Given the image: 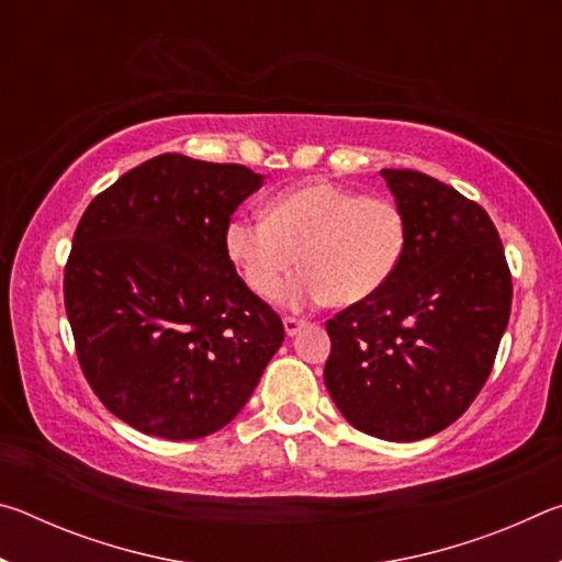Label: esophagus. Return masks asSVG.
<instances>
[{"label":"esophagus","instance_id":"1","mask_svg":"<svg viewBox=\"0 0 562 562\" xmlns=\"http://www.w3.org/2000/svg\"><path fill=\"white\" fill-rule=\"evenodd\" d=\"M282 325H284V331H288L290 337H294L304 325H307V319H300V317L288 315V317H282Z\"/></svg>","mask_w":562,"mask_h":562}]
</instances>
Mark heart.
Returning <instances> with one entry per match:
<instances>
[{
    "label": "heart",
    "instance_id": "obj_1",
    "mask_svg": "<svg viewBox=\"0 0 562 562\" xmlns=\"http://www.w3.org/2000/svg\"><path fill=\"white\" fill-rule=\"evenodd\" d=\"M408 245L402 205L329 180H312L272 198L268 217L237 215L225 227V252L258 297L284 302H364L394 278Z\"/></svg>",
    "mask_w": 562,
    "mask_h": 562
}]
</instances>
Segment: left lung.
Segmentation results:
<instances>
[{
  "instance_id": "8db88e82",
  "label": "left lung",
  "mask_w": 562,
  "mask_h": 562,
  "mask_svg": "<svg viewBox=\"0 0 562 562\" xmlns=\"http://www.w3.org/2000/svg\"><path fill=\"white\" fill-rule=\"evenodd\" d=\"M382 176L406 215L408 245L374 297L327 322L325 384L355 429L418 441L453 424L486 384L513 282L479 203L418 170Z\"/></svg>"
}]
</instances>
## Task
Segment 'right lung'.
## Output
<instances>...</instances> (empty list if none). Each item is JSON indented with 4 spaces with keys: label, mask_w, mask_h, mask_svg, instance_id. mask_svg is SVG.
<instances>
[{
    "label": "right lung",
    "mask_w": 562,
    "mask_h": 562,
    "mask_svg": "<svg viewBox=\"0 0 562 562\" xmlns=\"http://www.w3.org/2000/svg\"><path fill=\"white\" fill-rule=\"evenodd\" d=\"M262 176L164 154L83 211L64 268L76 357L93 394L133 429L170 441L223 429L284 339L237 274L225 227Z\"/></svg>",
    "instance_id": "1"
}]
</instances>
